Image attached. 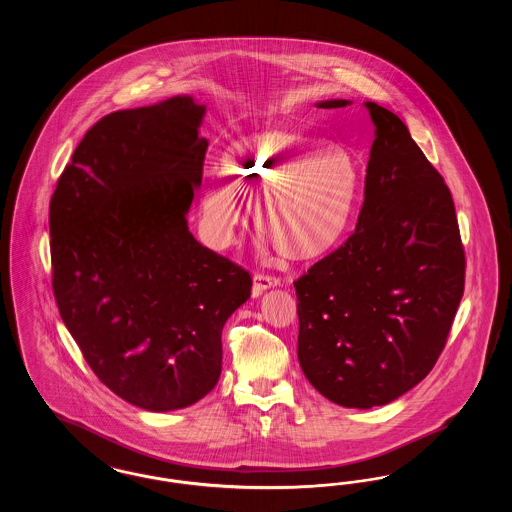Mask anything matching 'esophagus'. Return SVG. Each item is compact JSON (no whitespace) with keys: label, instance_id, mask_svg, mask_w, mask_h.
Instances as JSON below:
<instances>
[{"label":"esophagus","instance_id":"34e87169","mask_svg":"<svg viewBox=\"0 0 512 512\" xmlns=\"http://www.w3.org/2000/svg\"><path fill=\"white\" fill-rule=\"evenodd\" d=\"M253 297H259L261 293L268 290V288H274V286H278L280 284V278H276V276H270V274H261V272H257L255 276H253Z\"/></svg>","mask_w":512,"mask_h":512}]
</instances>
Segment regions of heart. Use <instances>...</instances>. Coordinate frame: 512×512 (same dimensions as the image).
<instances>
[{
  "label": "heart",
  "mask_w": 512,
  "mask_h": 512,
  "mask_svg": "<svg viewBox=\"0 0 512 512\" xmlns=\"http://www.w3.org/2000/svg\"><path fill=\"white\" fill-rule=\"evenodd\" d=\"M222 174L201 195L203 226L211 242H232L242 224L238 195L257 201L255 222L282 257L313 261L334 249L353 217L361 172L340 147L305 134L272 130L230 144Z\"/></svg>",
  "instance_id": "b5f03b06"
}]
</instances>
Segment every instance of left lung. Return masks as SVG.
Masks as SVG:
<instances>
[{
  "instance_id": "obj_1",
  "label": "left lung",
  "mask_w": 512,
  "mask_h": 512,
  "mask_svg": "<svg viewBox=\"0 0 512 512\" xmlns=\"http://www.w3.org/2000/svg\"><path fill=\"white\" fill-rule=\"evenodd\" d=\"M366 109L376 138L357 226L293 282L299 365L324 397L355 409L390 403L438 363L466 270L443 176L395 113L372 101Z\"/></svg>"
}]
</instances>
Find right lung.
<instances>
[{"label":"right lung","mask_w":512,"mask_h":512,"mask_svg":"<svg viewBox=\"0 0 512 512\" xmlns=\"http://www.w3.org/2000/svg\"><path fill=\"white\" fill-rule=\"evenodd\" d=\"M203 115L186 96L105 115L49 203L59 315L99 382L155 413L215 388L222 326L253 284L188 230L207 151Z\"/></svg>","instance_id":"add662e5"}]
</instances>
